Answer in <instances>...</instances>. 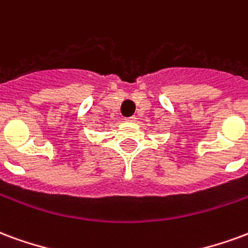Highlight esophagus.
<instances>
[{
    "label": "esophagus",
    "mask_w": 248,
    "mask_h": 248,
    "mask_svg": "<svg viewBox=\"0 0 248 248\" xmlns=\"http://www.w3.org/2000/svg\"><path fill=\"white\" fill-rule=\"evenodd\" d=\"M125 122H136V117L135 116H131V117H126L125 119Z\"/></svg>",
    "instance_id": "34e87169"
}]
</instances>
